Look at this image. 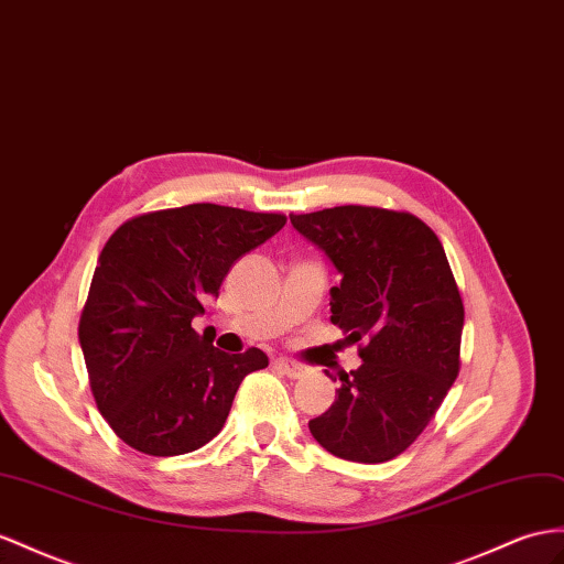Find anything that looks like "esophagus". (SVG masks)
I'll return each instance as SVG.
<instances>
[{
    "mask_svg": "<svg viewBox=\"0 0 564 564\" xmlns=\"http://www.w3.org/2000/svg\"><path fill=\"white\" fill-rule=\"evenodd\" d=\"M276 367L283 369V373H288V377H291V379L307 377V371H310L305 365L295 362V359H291V357H279V359H276Z\"/></svg>",
    "mask_w": 564,
    "mask_h": 564,
    "instance_id": "esophagus-1",
    "label": "esophagus"
}]
</instances>
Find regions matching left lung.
<instances>
[{
    "label": "left lung",
    "mask_w": 564,
    "mask_h": 564,
    "mask_svg": "<svg viewBox=\"0 0 564 564\" xmlns=\"http://www.w3.org/2000/svg\"><path fill=\"white\" fill-rule=\"evenodd\" d=\"M291 224L343 276L330 288V322L362 357L338 373V398L310 422L312 436L340 459H393L459 373L465 305L443 245L414 214L381 207L291 214Z\"/></svg>",
    "instance_id": "1"
}]
</instances>
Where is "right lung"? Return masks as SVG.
<instances>
[{
	"label": "right lung",
	"mask_w": 564,
	"mask_h": 564,
	"mask_svg": "<svg viewBox=\"0 0 564 564\" xmlns=\"http://www.w3.org/2000/svg\"><path fill=\"white\" fill-rule=\"evenodd\" d=\"M285 226L283 214L185 205L133 216L97 259L78 340L113 433L154 457L193 453L226 424L240 381L269 357L226 355L193 328L238 257Z\"/></svg>",
	"instance_id": "obj_1"
}]
</instances>
